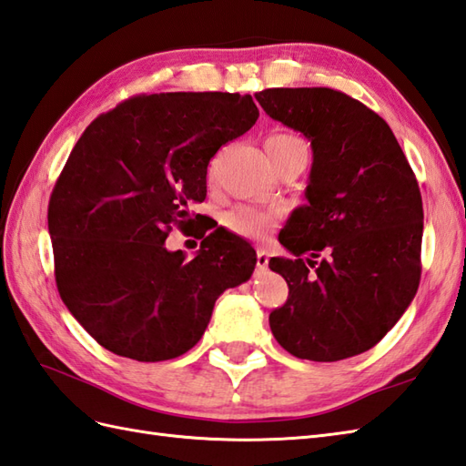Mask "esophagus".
Wrapping results in <instances>:
<instances>
[{
  "label": "esophagus",
  "instance_id": "esophagus-1",
  "mask_svg": "<svg viewBox=\"0 0 466 466\" xmlns=\"http://www.w3.org/2000/svg\"><path fill=\"white\" fill-rule=\"evenodd\" d=\"M268 262H269L268 252L262 250V248H258V250H256V268H258V269H266V268H268Z\"/></svg>",
  "mask_w": 466,
  "mask_h": 466
}]
</instances>
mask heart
Segmentation results:
<instances>
[{
	"instance_id": "obj_1",
	"label": "heart",
	"mask_w": 466,
	"mask_h": 466,
	"mask_svg": "<svg viewBox=\"0 0 466 466\" xmlns=\"http://www.w3.org/2000/svg\"><path fill=\"white\" fill-rule=\"evenodd\" d=\"M301 148H306L304 140L289 133H272L266 138V153L269 155V158H272L274 165L278 160H282L284 157L296 153V150H301ZM276 220H278V214L259 210L254 207H236L226 212L222 218L226 228L244 238L266 236L268 230L276 224Z\"/></svg>"
}]
</instances>
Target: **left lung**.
Returning <instances> with one entry per match:
<instances>
[{
	"label": "left lung",
	"instance_id": "left-lung-1",
	"mask_svg": "<svg viewBox=\"0 0 466 466\" xmlns=\"http://www.w3.org/2000/svg\"><path fill=\"white\" fill-rule=\"evenodd\" d=\"M256 99L313 150L308 204L279 232L294 258L269 259L289 288L269 328L299 360H348L380 343L417 294L423 200L415 172L389 125L350 95L299 86Z\"/></svg>",
	"mask_w": 466,
	"mask_h": 466
}]
</instances>
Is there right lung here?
<instances>
[{
	"instance_id": "right-lung-1",
	"label": "right lung",
	"mask_w": 466,
	"mask_h": 466,
	"mask_svg": "<svg viewBox=\"0 0 466 466\" xmlns=\"http://www.w3.org/2000/svg\"><path fill=\"white\" fill-rule=\"evenodd\" d=\"M250 95H137L85 128L51 192L47 222L63 304L121 357L167 361L192 350L224 289L252 276L242 238L198 228L200 250L168 252L172 226L198 224L218 148L250 131Z\"/></svg>"
}]
</instances>
